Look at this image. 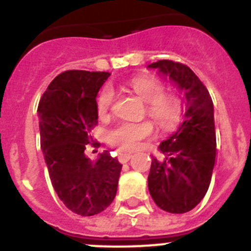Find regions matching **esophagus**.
Segmentation results:
<instances>
[{
	"label": "esophagus",
	"mask_w": 251,
	"mask_h": 251,
	"mask_svg": "<svg viewBox=\"0 0 251 251\" xmlns=\"http://www.w3.org/2000/svg\"><path fill=\"white\" fill-rule=\"evenodd\" d=\"M132 158V153H127V152H119V162L121 163H126V162H128L129 159Z\"/></svg>",
	"instance_id": "esophagus-1"
}]
</instances>
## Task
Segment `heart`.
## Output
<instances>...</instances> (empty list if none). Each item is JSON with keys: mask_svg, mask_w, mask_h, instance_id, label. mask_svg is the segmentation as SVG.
<instances>
[{"mask_svg": "<svg viewBox=\"0 0 251 251\" xmlns=\"http://www.w3.org/2000/svg\"><path fill=\"white\" fill-rule=\"evenodd\" d=\"M130 89L147 103V113L163 129H172L182 117V103L176 95L165 92L159 80L151 76H134L128 81ZM114 92L110 86H104L97 98V110L104 117L112 108ZM154 133L152 122H118L106 130V141L121 151H134L141 142Z\"/></svg>", "mask_w": 251, "mask_h": 251, "instance_id": "b5f03b06", "label": "heart"}]
</instances>
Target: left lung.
Segmentation results:
<instances>
[{"instance_id": "1", "label": "left lung", "mask_w": 251, "mask_h": 251, "mask_svg": "<svg viewBox=\"0 0 251 251\" xmlns=\"http://www.w3.org/2000/svg\"><path fill=\"white\" fill-rule=\"evenodd\" d=\"M148 68L167 75L185 94V121L159 145L165 158L152 157L148 175V190L156 205L171 214H183L200 203L211 182L216 159L214 104L187 65L158 60Z\"/></svg>"}]
</instances>
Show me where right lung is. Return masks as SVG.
<instances>
[{
    "label": "right lung",
    "mask_w": 251,
    "mask_h": 251,
    "mask_svg": "<svg viewBox=\"0 0 251 251\" xmlns=\"http://www.w3.org/2000/svg\"><path fill=\"white\" fill-rule=\"evenodd\" d=\"M106 72L68 70L57 75L39 103L40 142L51 183L73 212L93 216L114 200L122 165L104 151L98 159L85 156L98 124L97 94Z\"/></svg>",
    "instance_id": "right-lung-1"
}]
</instances>
